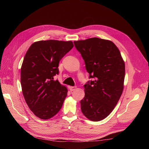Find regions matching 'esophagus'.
<instances>
[{
	"mask_svg": "<svg viewBox=\"0 0 149 149\" xmlns=\"http://www.w3.org/2000/svg\"><path fill=\"white\" fill-rule=\"evenodd\" d=\"M76 86H69V89L70 91H74L75 90H76Z\"/></svg>",
	"mask_w": 149,
	"mask_h": 149,
	"instance_id": "1",
	"label": "esophagus"
}]
</instances>
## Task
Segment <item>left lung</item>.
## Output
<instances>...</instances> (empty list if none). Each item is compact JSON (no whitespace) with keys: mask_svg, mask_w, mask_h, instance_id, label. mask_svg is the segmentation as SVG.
<instances>
[{"mask_svg":"<svg viewBox=\"0 0 149 149\" xmlns=\"http://www.w3.org/2000/svg\"><path fill=\"white\" fill-rule=\"evenodd\" d=\"M74 43L84 59L90 79H93L84 85L82 113L90 120L100 121L112 112L122 95L124 61L118 49L109 40L91 38Z\"/></svg>","mask_w":149,"mask_h":149,"instance_id":"obj_1","label":"left lung"}]
</instances>
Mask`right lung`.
Returning a JSON list of instances; mask_svg holds the SVG:
<instances>
[{
	"mask_svg": "<svg viewBox=\"0 0 149 149\" xmlns=\"http://www.w3.org/2000/svg\"><path fill=\"white\" fill-rule=\"evenodd\" d=\"M74 45L71 41L49 40L33 43L21 67V86L30 109L41 119H49L61 109L67 89L54 80L59 63Z\"/></svg>",
	"mask_w": 149,
	"mask_h": 149,
	"instance_id": "obj_1",
	"label": "right lung"
}]
</instances>
